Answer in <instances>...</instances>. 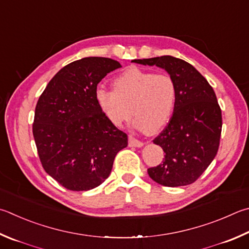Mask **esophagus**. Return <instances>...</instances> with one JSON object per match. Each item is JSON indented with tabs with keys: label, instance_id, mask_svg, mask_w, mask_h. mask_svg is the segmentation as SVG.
<instances>
[{
	"label": "esophagus",
	"instance_id": "esophagus-1",
	"mask_svg": "<svg viewBox=\"0 0 249 249\" xmlns=\"http://www.w3.org/2000/svg\"><path fill=\"white\" fill-rule=\"evenodd\" d=\"M128 144H129L130 147H137V148H139V147H142L143 146V142H140V140L136 139V138L133 137V136H129Z\"/></svg>",
	"mask_w": 249,
	"mask_h": 249
}]
</instances>
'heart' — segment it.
<instances>
[{
    "mask_svg": "<svg viewBox=\"0 0 249 249\" xmlns=\"http://www.w3.org/2000/svg\"><path fill=\"white\" fill-rule=\"evenodd\" d=\"M113 88H98L94 93L98 107L113 125L121 126L132 113L134 125L147 134L160 132L169 123L178 96L170 75L129 67L113 80Z\"/></svg>",
    "mask_w": 249,
    "mask_h": 249,
    "instance_id": "b5f03b06",
    "label": "heart"
}]
</instances>
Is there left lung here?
Listing matches in <instances>:
<instances>
[{
	"mask_svg": "<svg viewBox=\"0 0 249 249\" xmlns=\"http://www.w3.org/2000/svg\"><path fill=\"white\" fill-rule=\"evenodd\" d=\"M168 71L178 88L175 107L166 127L153 143L164 151L162 163L148 169L158 184L168 187L195 182L218 152L222 114L215 93L195 67L171 55L134 60Z\"/></svg>",
	"mask_w": 249,
	"mask_h": 249,
	"instance_id": "8db88e82",
	"label": "left lung"
}]
</instances>
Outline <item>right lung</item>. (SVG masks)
Returning a JSON list of instances; mask_svg holds the SVG:
<instances>
[{
  "label": "right lung",
  "mask_w": 249,
  "mask_h": 249,
  "mask_svg": "<svg viewBox=\"0 0 249 249\" xmlns=\"http://www.w3.org/2000/svg\"><path fill=\"white\" fill-rule=\"evenodd\" d=\"M121 64L107 57H84L49 81L36 106L33 134L44 171L70 191H89L109 178L127 135L103 114L97 86Z\"/></svg>",
  "instance_id": "obj_1"
}]
</instances>
